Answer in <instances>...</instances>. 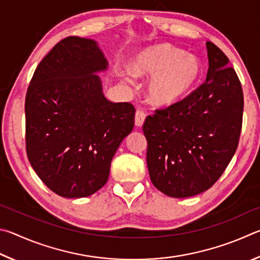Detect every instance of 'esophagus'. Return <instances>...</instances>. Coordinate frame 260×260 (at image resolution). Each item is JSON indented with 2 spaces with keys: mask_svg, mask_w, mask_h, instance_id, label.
Here are the masks:
<instances>
[{
  "mask_svg": "<svg viewBox=\"0 0 260 260\" xmlns=\"http://www.w3.org/2000/svg\"><path fill=\"white\" fill-rule=\"evenodd\" d=\"M145 118H146V114H145L143 111H137L136 112V116H135V125L136 126H142L145 122Z\"/></svg>",
  "mask_w": 260,
  "mask_h": 260,
  "instance_id": "esophagus-1",
  "label": "esophagus"
}]
</instances>
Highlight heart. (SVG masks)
I'll return each mask as SVG.
<instances>
[{
    "mask_svg": "<svg viewBox=\"0 0 260 260\" xmlns=\"http://www.w3.org/2000/svg\"><path fill=\"white\" fill-rule=\"evenodd\" d=\"M129 71L137 79L151 77L146 86L148 102L158 107L179 103L197 84L202 72L200 59L170 44L140 50L131 58ZM124 81L133 82L131 77Z\"/></svg>",
    "mask_w": 260,
    "mask_h": 260,
    "instance_id": "1",
    "label": "heart"
}]
</instances>
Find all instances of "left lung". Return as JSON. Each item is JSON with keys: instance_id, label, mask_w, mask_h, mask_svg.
Returning a JSON list of instances; mask_svg holds the SVG:
<instances>
[{"instance_id": "obj_1", "label": "left lung", "mask_w": 260, "mask_h": 260, "mask_svg": "<svg viewBox=\"0 0 260 260\" xmlns=\"http://www.w3.org/2000/svg\"><path fill=\"white\" fill-rule=\"evenodd\" d=\"M206 82L184 100L146 117L147 167L153 185L170 198L206 192L238 148L243 92L221 50L207 42Z\"/></svg>"}]
</instances>
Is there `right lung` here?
Here are the masks:
<instances>
[{
    "label": "right lung",
    "instance_id": "1",
    "mask_svg": "<svg viewBox=\"0 0 260 260\" xmlns=\"http://www.w3.org/2000/svg\"><path fill=\"white\" fill-rule=\"evenodd\" d=\"M108 60L98 42L71 36L39 63L26 94V151L40 179L58 195L80 199L107 183L135 108L105 97L99 73Z\"/></svg>",
    "mask_w": 260,
    "mask_h": 260
}]
</instances>
